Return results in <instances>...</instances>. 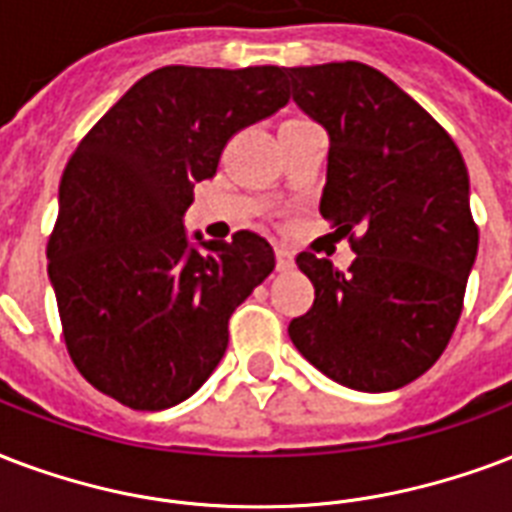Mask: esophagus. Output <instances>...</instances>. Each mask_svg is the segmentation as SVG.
I'll return each mask as SVG.
<instances>
[{
  "mask_svg": "<svg viewBox=\"0 0 512 512\" xmlns=\"http://www.w3.org/2000/svg\"><path fill=\"white\" fill-rule=\"evenodd\" d=\"M276 268H279V271H292V268H295L292 252L287 247H276Z\"/></svg>",
  "mask_w": 512,
  "mask_h": 512,
  "instance_id": "esophagus-1",
  "label": "esophagus"
}]
</instances>
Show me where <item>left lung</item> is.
Segmentation results:
<instances>
[{
  "label": "left lung",
  "mask_w": 512,
  "mask_h": 512,
  "mask_svg": "<svg viewBox=\"0 0 512 512\" xmlns=\"http://www.w3.org/2000/svg\"><path fill=\"white\" fill-rule=\"evenodd\" d=\"M284 77L330 139L319 212L343 233L362 228L349 273L298 255L314 306L290 338L338 384L392 392L438 362L462 314L478 255L467 166L427 109L373 66H290Z\"/></svg>",
  "instance_id": "1"
}]
</instances>
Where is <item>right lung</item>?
Segmentation results:
<instances>
[{"instance_id":"1","label":"right lung","mask_w":512,"mask_h":512,"mask_svg":"<svg viewBox=\"0 0 512 512\" xmlns=\"http://www.w3.org/2000/svg\"><path fill=\"white\" fill-rule=\"evenodd\" d=\"M287 101L284 66H163L66 163L48 276L69 357L117 403L163 411L198 392L228 349L230 314L273 271L263 236L190 239L185 212L230 136Z\"/></svg>"}]
</instances>
